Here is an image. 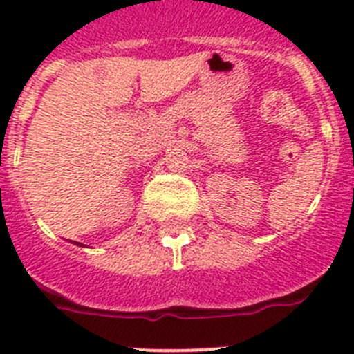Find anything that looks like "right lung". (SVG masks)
I'll return each mask as SVG.
<instances>
[{"label": "right lung", "instance_id": "right-lung-1", "mask_svg": "<svg viewBox=\"0 0 354 354\" xmlns=\"http://www.w3.org/2000/svg\"><path fill=\"white\" fill-rule=\"evenodd\" d=\"M74 245H80V246H83V245H81V243H74Z\"/></svg>", "mask_w": 354, "mask_h": 354}]
</instances>
